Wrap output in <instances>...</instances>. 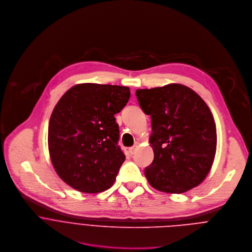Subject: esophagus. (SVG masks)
I'll use <instances>...</instances> for the list:
<instances>
[{
	"label": "esophagus",
	"mask_w": 252,
	"mask_h": 252,
	"mask_svg": "<svg viewBox=\"0 0 252 252\" xmlns=\"http://www.w3.org/2000/svg\"><path fill=\"white\" fill-rule=\"evenodd\" d=\"M136 149H137V145H136V146H133V147H131V148H129V153H130L131 155H134Z\"/></svg>",
	"instance_id": "34e87169"
}]
</instances>
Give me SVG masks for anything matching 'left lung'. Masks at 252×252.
<instances>
[{
  "mask_svg": "<svg viewBox=\"0 0 252 252\" xmlns=\"http://www.w3.org/2000/svg\"><path fill=\"white\" fill-rule=\"evenodd\" d=\"M136 95L152 119L155 158L145 169L150 185L168 193L198 186L212 167L217 146L215 121L205 101L181 84L139 89Z\"/></svg>",
  "mask_w": 252,
  "mask_h": 252,
  "instance_id": "1",
  "label": "left lung"
}]
</instances>
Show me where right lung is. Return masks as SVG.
I'll return each instance as SVG.
<instances>
[{
	"instance_id": "obj_1",
	"label": "right lung",
	"mask_w": 252,
	"mask_h": 252,
	"mask_svg": "<svg viewBox=\"0 0 252 252\" xmlns=\"http://www.w3.org/2000/svg\"><path fill=\"white\" fill-rule=\"evenodd\" d=\"M130 98V89L117 85L78 84L59 100L51 115L48 145L60 178L87 193L109 189L125 160L117 146L114 115Z\"/></svg>"
}]
</instances>
